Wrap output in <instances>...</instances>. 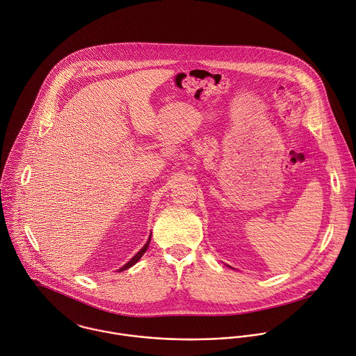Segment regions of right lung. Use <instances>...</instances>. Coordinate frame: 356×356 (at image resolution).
Listing matches in <instances>:
<instances>
[{"label":"right lung","instance_id":"obj_1","mask_svg":"<svg viewBox=\"0 0 356 356\" xmlns=\"http://www.w3.org/2000/svg\"><path fill=\"white\" fill-rule=\"evenodd\" d=\"M149 239H151V238H148V241H147V243L143 246L142 250H140V252H138V253H136V256H135V257H134L131 261H128V263H127V264H125L122 268H120V271H125V270L131 268L132 266H135V264H136V263L140 260V257H142L143 254L145 253V250H147V248H148V245H149Z\"/></svg>","mask_w":356,"mask_h":356}]
</instances>
